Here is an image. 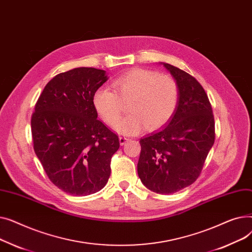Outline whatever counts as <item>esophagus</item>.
Wrapping results in <instances>:
<instances>
[{"instance_id":"34e87169","label":"esophagus","mask_w":252,"mask_h":252,"mask_svg":"<svg viewBox=\"0 0 252 252\" xmlns=\"http://www.w3.org/2000/svg\"><path fill=\"white\" fill-rule=\"evenodd\" d=\"M128 140L129 139L127 137H126V136H121V137H119V143H121V145H125Z\"/></svg>"}]
</instances>
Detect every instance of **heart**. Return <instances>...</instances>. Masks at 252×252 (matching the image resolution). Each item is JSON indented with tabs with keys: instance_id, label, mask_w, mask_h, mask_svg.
I'll return each mask as SVG.
<instances>
[{
	"instance_id": "obj_1",
	"label": "heart",
	"mask_w": 252,
	"mask_h": 252,
	"mask_svg": "<svg viewBox=\"0 0 252 252\" xmlns=\"http://www.w3.org/2000/svg\"><path fill=\"white\" fill-rule=\"evenodd\" d=\"M114 92L98 89L93 105L102 121L114 126L122 116L124 103H128L130 113L115 128L124 134H135L146 126L156 129L164 126L174 115L179 102V88L173 77L155 71L133 68L112 84Z\"/></svg>"
}]
</instances>
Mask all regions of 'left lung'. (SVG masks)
<instances>
[{
	"label": "left lung",
	"instance_id": "1",
	"mask_svg": "<svg viewBox=\"0 0 252 252\" xmlns=\"http://www.w3.org/2000/svg\"><path fill=\"white\" fill-rule=\"evenodd\" d=\"M163 66L178 85L179 102L167 126L140 140L138 175L149 190L165 195L200 176L216 133L213 108L199 82L174 65Z\"/></svg>",
	"mask_w": 252,
	"mask_h": 252
}]
</instances>
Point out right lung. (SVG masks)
Wrapping results in <instances>:
<instances>
[{
	"label": "right lung",
	"mask_w": 252,
	"mask_h": 252,
	"mask_svg": "<svg viewBox=\"0 0 252 252\" xmlns=\"http://www.w3.org/2000/svg\"><path fill=\"white\" fill-rule=\"evenodd\" d=\"M106 71L78 67L53 77L32 115L33 149L50 181L74 196L101 190L108 182L119 140L93 105Z\"/></svg>",
	"instance_id": "obj_1"
}]
</instances>
